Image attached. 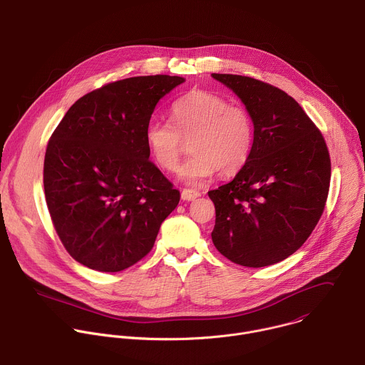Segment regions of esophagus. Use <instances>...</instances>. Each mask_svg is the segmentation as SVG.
Instances as JSON below:
<instances>
[{"mask_svg": "<svg viewBox=\"0 0 365 365\" xmlns=\"http://www.w3.org/2000/svg\"><path fill=\"white\" fill-rule=\"evenodd\" d=\"M200 196V192L197 190H193V189H183L182 190V199L186 200V202H190V200H195Z\"/></svg>", "mask_w": 365, "mask_h": 365, "instance_id": "34e87169", "label": "esophagus"}]
</instances>
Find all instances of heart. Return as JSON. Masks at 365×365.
<instances>
[{
    "mask_svg": "<svg viewBox=\"0 0 365 365\" xmlns=\"http://www.w3.org/2000/svg\"><path fill=\"white\" fill-rule=\"evenodd\" d=\"M172 120L152 119L145 128V140L155 163L173 172L190 140L192 156L179 170V178L197 185L215 173L233 176L250 160L256 126L243 105L230 103L225 96L195 89L176 99L170 108Z\"/></svg>",
    "mask_w": 365,
    "mask_h": 365,
    "instance_id": "1",
    "label": "heart"
}]
</instances>
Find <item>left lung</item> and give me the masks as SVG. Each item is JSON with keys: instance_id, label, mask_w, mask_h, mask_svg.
Here are the masks:
<instances>
[{"instance_id": "1", "label": "left lung", "mask_w": 365, "mask_h": 365, "mask_svg": "<svg viewBox=\"0 0 365 365\" xmlns=\"http://www.w3.org/2000/svg\"><path fill=\"white\" fill-rule=\"evenodd\" d=\"M250 110L256 139L236 178L207 195L215 247L246 267L279 263L309 239L327 202L331 160L320 129L284 91L242 75L212 73Z\"/></svg>"}]
</instances>
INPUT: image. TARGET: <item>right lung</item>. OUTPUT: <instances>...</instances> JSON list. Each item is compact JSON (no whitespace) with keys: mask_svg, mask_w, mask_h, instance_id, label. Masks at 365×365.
Segmentation results:
<instances>
[{"mask_svg":"<svg viewBox=\"0 0 365 365\" xmlns=\"http://www.w3.org/2000/svg\"><path fill=\"white\" fill-rule=\"evenodd\" d=\"M185 82L149 75L109 82L79 98L51 135L43 190L72 259L122 272L153 247L180 193L149 160L145 128L160 98Z\"/></svg>","mask_w":365,"mask_h":365,"instance_id":"add662e5","label":"right lung"}]
</instances>
